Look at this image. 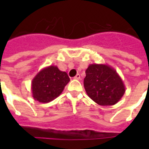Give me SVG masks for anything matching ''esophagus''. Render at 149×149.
<instances>
[{
    "mask_svg": "<svg viewBox=\"0 0 149 149\" xmlns=\"http://www.w3.org/2000/svg\"><path fill=\"white\" fill-rule=\"evenodd\" d=\"M75 79H80V75L79 74H77V76L74 77Z\"/></svg>",
    "mask_w": 149,
    "mask_h": 149,
    "instance_id": "obj_1",
    "label": "esophagus"
}]
</instances>
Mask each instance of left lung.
Wrapping results in <instances>:
<instances>
[{
    "label": "left lung",
    "instance_id": "1",
    "mask_svg": "<svg viewBox=\"0 0 149 149\" xmlns=\"http://www.w3.org/2000/svg\"><path fill=\"white\" fill-rule=\"evenodd\" d=\"M84 85L89 97L101 106L114 105L125 93L122 79L113 67L107 64L89 65Z\"/></svg>",
    "mask_w": 149,
    "mask_h": 149
}]
</instances>
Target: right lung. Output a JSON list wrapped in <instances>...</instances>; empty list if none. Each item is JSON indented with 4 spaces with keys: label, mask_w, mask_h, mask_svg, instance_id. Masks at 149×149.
<instances>
[{
    "label": "right lung",
    "mask_w": 149,
    "mask_h": 149,
    "mask_svg": "<svg viewBox=\"0 0 149 149\" xmlns=\"http://www.w3.org/2000/svg\"><path fill=\"white\" fill-rule=\"evenodd\" d=\"M67 73L56 65L43 68L31 81V93L36 100L49 103L58 97L70 82Z\"/></svg>",
    "instance_id": "right-lung-1"
}]
</instances>
